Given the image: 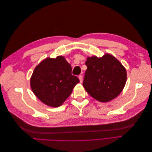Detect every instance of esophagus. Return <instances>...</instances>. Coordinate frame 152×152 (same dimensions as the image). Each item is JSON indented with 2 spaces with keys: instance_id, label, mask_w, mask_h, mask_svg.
Returning a JSON list of instances; mask_svg holds the SVG:
<instances>
[{
  "instance_id": "34e87169",
  "label": "esophagus",
  "mask_w": 152,
  "mask_h": 152,
  "mask_svg": "<svg viewBox=\"0 0 152 152\" xmlns=\"http://www.w3.org/2000/svg\"><path fill=\"white\" fill-rule=\"evenodd\" d=\"M79 80H80V83H82V80H83V77H82V75H80L79 76Z\"/></svg>"
}]
</instances>
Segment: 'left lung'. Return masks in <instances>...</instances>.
Segmentation results:
<instances>
[{"label":"left lung","mask_w":152,"mask_h":152,"mask_svg":"<svg viewBox=\"0 0 152 152\" xmlns=\"http://www.w3.org/2000/svg\"><path fill=\"white\" fill-rule=\"evenodd\" d=\"M83 86L87 93L100 102H108L121 94L127 80L125 67L110 54L101 58L87 57Z\"/></svg>","instance_id":"1"}]
</instances>
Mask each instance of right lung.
Wrapping results in <instances>:
<instances>
[{
	"instance_id": "add662e5",
	"label": "right lung",
	"mask_w": 152,
	"mask_h": 152,
	"mask_svg": "<svg viewBox=\"0 0 152 152\" xmlns=\"http://www.w3.org/2000/svg\"><path fill=\"white\" fill-rule=\"evenodd\" d=\"M79 82L72 74V67L65 58H47L37 66L30 78L34 94L45 104L51 107L61 106Z\"/></svg>"
}]
</instances>
